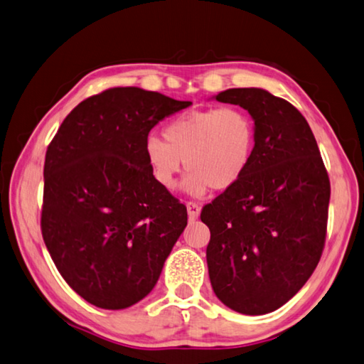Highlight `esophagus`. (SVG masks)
<instances>
[{"mask_svg": "<svg viewBox=\"0 0 364 364\" xmlns=\"http://www.w3.org/2000/svg\"><path fill=\"white\" fill-rule=\"evenodd\" d=\"M187 212H188V217L191 218V220H195V218H198V215H200L201 205L195 203V201H188L187 203Z\"/></svg>", "mask_w": 364, "mask_h": 364, "instance_id": "1", "label": "esophagus"}]
</instances>
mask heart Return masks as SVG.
<instances>
[{"instance_id": "obj_1", "label": "heart", "mask_w": 364, "mask_h": 364, "mask_svg": "<svg viewBox=\"0 0 364 364\" xmlns=\"http://www.w3.org/2000/svg\"><path fill=\"white\" fill-rule=\"evenodd\" d=\"M163 139L150 136L144 154L163 188L174 190L188 171L190 193L223 191L242 179L257 149V125L241 107H212L177 115L163 128Z\"/></svg>"}]
</instances>
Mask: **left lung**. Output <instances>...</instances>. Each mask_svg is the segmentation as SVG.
<instances>
[{
	"mask_svg": "<svg viewBox=\"0 0 364 364\" xmlns=\"http://www.w3.org/2000/svg\"><path fill=\"white\" fill-rule=\"evenodd\" d=\"M217 101L255 120L257 149L244 177L201 210L217 298L245 315L272 312L317 267L326 239L330 177L296 107L262 88H230Z\"/></svg>",
	"mask_w": 364,
	"mask_h": 364,
	"instance_id": "obj_1",
	"label": "left lung"
}]
</instances>
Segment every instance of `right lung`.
Instances as JSON below:
<instances>
[{"label":"right lung","instance_id":"right-lung-1","mask_svg":"<svg viewBox=\"0 0 364 364\" xmlns=\"http://www.w3.org/2000/svg\"><path fill=\"white\" fill-rule=\"evenodd\" d=\"M190 105L107 88L79 102L47 147L41 231L61 277L93 306L146 298L187 226V208L155 181L144 144Z\"/></svg>","mask_w":364,"mask_h":364}]
</instances>
